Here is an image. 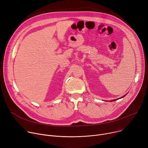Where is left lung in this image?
Returning <instances> with one entry per match:
<instances>
[{"label": "left lung", "instance_id": "left-lung-1", "mask_svg": "<svg viewBox=\"0 0 148 148\" xmlns=\"http://www.w3.org/2000/svg\"><path fill=\"white\" fill-rule=\"evenodd\" d=\"M125 96H126V95H124V96H123V97H122L121 98H123V97H125ZM116 99H114V100H112V101H116Z\"/></svg>", "mask_w": 148, "mask_h": 148}]
</instances>
